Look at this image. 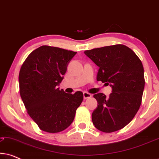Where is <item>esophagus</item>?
<instances>
[{
  "label": "esophagus",
  "mask_w": 159,
  "mask_h": 159,
  "mask_svg": "<svg viewBox=\"0 0 159 159\" xmlns=\"http://www.w3.org/2000/svg\"><path fill=\"white\" fill-rule=\"evenodd\" d=\"M92 96V95L90 94V93H89L88 92H84L83 93V97L84 99H88V98H90Z\"/></svg>",
  "instance_id": "1"
}]
</instances>
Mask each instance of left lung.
<instances>
[{
  "label": "left lung",
  "instance_id": "1",
  "mask_svg": "<svg viewBox=\"0 0 159 159\" xmlns=\"http://www.w3.org/2000/svg\"><path fill=\"white\" fill-rule=\"evenodd\" d=\"M84 54L99 67L97 80L112 88L109 97L95 94L98 106L92 114L95 127L113 132L127 125L140 108L145 87L144 69L134 51L124 45L85 51Z\"/></svg>",
  "mask_w": 159,
  "mask_h": 159
}]
</instances>
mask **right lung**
<instances>
[{"label":"right lung","mask_w":159,"mask_h":159,"mask_svg":"<svg viewBox=\"0 0 159 159\" xmlns=\"http://www.w3.org/2000/svg\"><path fill=\"white\" fill-rule=\"evenodd\" d=\"M77 52L43 45L28 56L19 75V92L28 114L43 131L56 133L69 127L83 93L58 86Z\"/></svg>","instance_id":"add662e5"}]
</instances>
